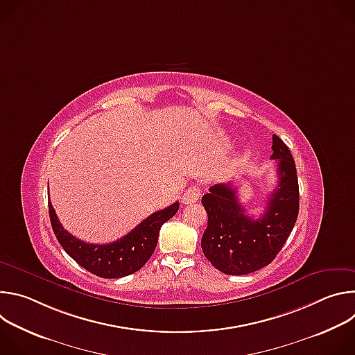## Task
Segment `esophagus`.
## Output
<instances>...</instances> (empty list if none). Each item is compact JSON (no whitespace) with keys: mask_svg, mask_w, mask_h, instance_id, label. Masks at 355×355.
<instances>
[{"mask_svg":"<svg viewBox=\"0 0 355 355\" xmlns=\"http://www.w3.org/2000/svg\"><path fill=\"white\" fill-rule=\"evenodd\" d=\"M200 187L199 185H191L188 189L184 191L182 195V202L184 204H192V202H196L200 196Z\"/></svg>","mask_w":355,"mask_h":355,"instance_id":"34e87169","label":"esophagus"}]
</instances>
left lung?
Instances as JSON below:
<instances>
[{"label":"left lung","instance_id":"8db88e82","mask_svg":"<svg viewBox=\"0 0 355 355\" xmlns=\"http://www.w3.org/2000/svg\"><path fill=\"white\" fill-rule=\"evenodd\" d=\"M272 160H277L278 187L267 198L266 212L245 215L233 182L216 184L202 196L208 227L202 251L212 266L227 275H245L268 266L291 234L299 212V185L288 146L272 136Z\"/></svg>","mask_w":355,"mask_h":355}]
</instances>
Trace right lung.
<instances>
[{"instance_id": "1", "label": "right lung", "mask_w": 355, "mask_h": 355, "mask_svg": "<svg viewBox=\"0 0 355 355\" xmlns=\"http://www.w3.org/2000/svg\"><path fill=\"white\" fill-rule=\"evenodd\" d=\"M178 209L180 204L174 202L168 208L147 216L119 240L89 244L64 230L49 200L50 223L64 251L83 268L101 278H122L139 271L153 254L163 223L170 220Z\"/></svg>"}]
</instances>
